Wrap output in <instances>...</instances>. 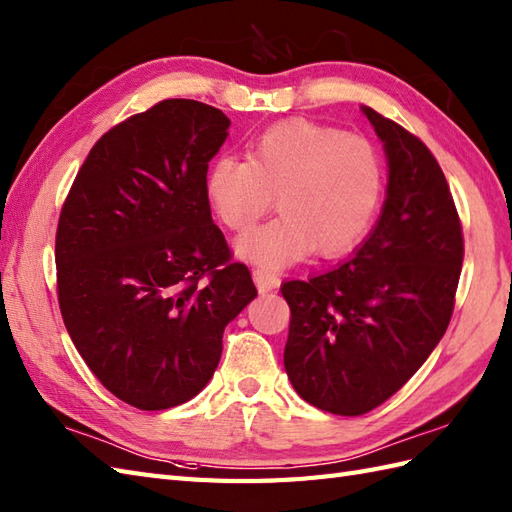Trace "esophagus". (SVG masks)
Instances as JSON below:
<instances>
[{
    "label": "esophagus",
    "mask_w": 512,
    "mask_h": 512,
    "mask_svg": "<svg viewBox=\"0 0 512 512\" xmlns=\"http://www.w3.org/2000/svg\"><path fill=\"white\" fill-rule=\"evenodd\" d=\"M253 277H255V283H257V288H259V292H270V290H275V288H279V275L275 270H270V268H266V266H257L255 270H253Z\"/></svg>",
    "instance_id": "34e87169"
}]
</instances>
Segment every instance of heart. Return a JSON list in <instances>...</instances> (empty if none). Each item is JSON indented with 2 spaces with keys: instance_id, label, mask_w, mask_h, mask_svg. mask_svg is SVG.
I'll return each instance as SVG.
<instances>
[{
  "instance_id": "1",
  "label": "heart",
  "mask_w": 512,
  "mask_h": 512,
  "mask_svg": "<svg viewBox=\"0 0 512 512\" xmlns=\"http://www.w3.org/2000/svg\"><path fill=\"white\" fill-rule=\"evenodd\" d=\"M207 198L224 227L244 233L277 196L281 216L237 242L244 257L283 268L310 255L351 251L371 229L384 194V163L371 141L338 128L290 120L266 128L246 161L209 165Z\"/></svg>"
}]
</instances>
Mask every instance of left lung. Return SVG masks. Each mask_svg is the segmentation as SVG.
<instances>
[{
    "label": "left lung",
    "mask_w": 512,
    "mask_h": 512,
    "mask_svg": "<svg viewBox=\"0 0 512 512\" xmlns=\"http://www.w3.org/2000/svg\"><path fill=\"white\" fill-rule=\"evenodd\" d=\"M384 141L388 196L353 259L281 285L290 305L283 364L312 406L360 417L419 371L454 314L465 240L436 157L410 130L371 106Z\"/></svg>",
    "instance_id": "left-lung-1"
}]
</instances>
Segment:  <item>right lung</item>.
<instances>
[{"mask_svg": "<svg viewBox=\"0 0 512 512\" xmlns=\"http://www.w3.org/2000/svg\"><path fill=\"white\" fill-rule=\"evenodd\" d=\"M229 117L161 100L104 133L71 183L56 229V292L82 360L139 410L207 386L222 334L257 288L213 224L205 178Z\"/></svg>", "mask_w": 512, "mask_h": 512, "instance_id": "right-lung-1", "label": "right lung"}]
</instances>
